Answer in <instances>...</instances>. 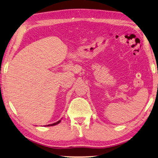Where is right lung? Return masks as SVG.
I'll return each instance as SVG.
<instances>
[{
  "instance_id": "add662e5",
  "label": "right lung",
  "mask_w": 158,
  "mask_h": 158,
  "mask_svg": "<svg viewBox=\"0 0 158 158\" xmlns=\"http://www.w3.org/2000/svg\"><path fill=\"white\" fill-rule=\"evenodd\" d=\"M60 121H61V120H58V122H56V123H53V124H48V125H46V127H51V126H54V125H56V124H59L60 123ZM45 126V125H44Z\"/></svg>"
}]
</instances>
